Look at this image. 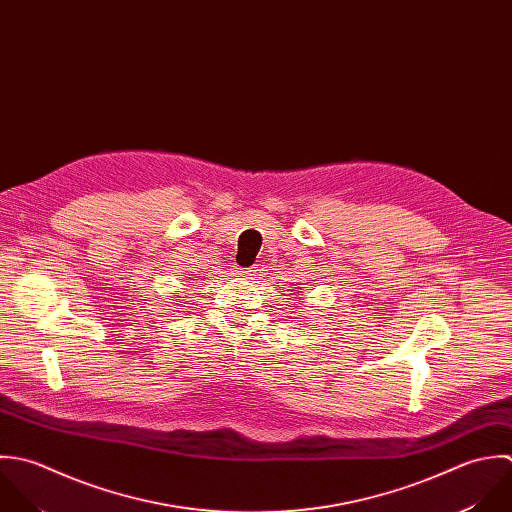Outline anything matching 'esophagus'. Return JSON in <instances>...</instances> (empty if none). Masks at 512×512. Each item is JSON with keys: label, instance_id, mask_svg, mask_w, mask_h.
I'll return each mask as SVG.
<instances>
[{"label": "esophagus", "instance_id": "esophagus-1", "mask_svg": "<svg viewBox=\"0 0 512 512\" xmlns=\"http://www.w3.org/2000/svg\"><path fill=\"white\" fill-rule=\"evenodd\" d=\"M256 270H252V268H236V274L238 276H252Z\"/></svg>", "mask_w": 512, "mask_h": 512}]
</instances>
